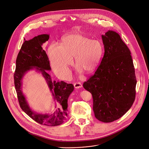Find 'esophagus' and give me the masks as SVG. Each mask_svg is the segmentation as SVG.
Returning <instances> with one entry per match:
<instances>
[{
  "label": "esophagus",
  "instance_id": "1",
  "mask_svg": "<svg viewBox=\"0 0 149 149\" xmlns=\"http://www.w3.org/2000/svg\"><path fill=\"white\" fill-rule=\"evenodd\" d=\"M74 86L75 87V88L78 89V88L82 87V84L80 83H76L74 84Z\"/></svg>",
  "mask_w": 149,
  "mask_h": 149
}]
</instances>
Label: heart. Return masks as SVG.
<instances>
[{
	"instance_id": "b5f03b06",
	"label": "heart",
	"mask_w": 149,
	"mask_h": 149,
	"mask_svg": "<svg viewBox=\"0 0 149 149\" xmlns=\"http://www.w3.org/2000/svg\"><path fill=\"white\" fill-rule=\"evenodd\" d=\"M104 54V46L99 40H92L81 33L67 35L62 40L61 46L51 45L48 55L52 68L62 76L70 74L69 66L73 57L79 73L94 72L98 66Z\"/></svg>"
}]
</instances>
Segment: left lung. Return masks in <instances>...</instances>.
Here are the masks:
<instances>
[{
  "instance_id": "8db88e82",
  "label": "left lung",
  "mask_w": 149,
  "mask_h": 149,
  "mask_svg": "<svg viewBox=\"0 0 149 149\" xmlns=\"http://www.w3.org/2000/svg\"><path fill=\"white\" fill-rule=\"evenodd\" d=\"M102 39L103 57L94 75L84 83L83 87L93 95L96 118L110 123L131 107L136 79L131 52L119 34L109 30Z\"/></svg>"
}]
</instances>
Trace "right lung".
Listing matches in <instances>:
<instances>
[{"instance_id":"1","label":"right lung","mask_w":149,"mask_h":149,"mask_svg":"<svg viewBox=\"0 0 149 149\" xmlns=\"http://www.w3.org/2000/svg\"><path fill=\"white\" fill-rule=\"evenodd\" d=\"M48 34L40 35L29 40H25L19 51L17 59L14 85L19 105L22 110L37 123L48 126H56L62 124L68 116V100L74 90L72 84L63 81H52L47 73L51 70L50 61L42 45L49 39ZM35 70L41 72L45 78L50 90L54 106L53 110L49 113H38L32 110L22 91L23 79L30 70Z\"/></svg>"}]
</instances>
